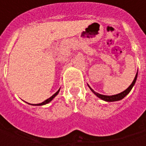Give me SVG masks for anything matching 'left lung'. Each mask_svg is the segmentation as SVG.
<instances>
[{
  "mask_svg": "<svg viewBox=\"0 0 146 146\" xmlns=\"http://www.w3.org/2000/svg\"><path fill=\"white\" fill-rule=\"evenodd\" d=\"M137 76H138V73H136V76H135V79L133 80V82L131 83V84L126 89L125 91H123L121 93H119V94H117V95H111V96H108V95H100V94H98V93H96L95 92H94L93 90H92L91 88L90 89L92 90V92L98 96V98H100L102 100H104V101L106 102H115V101H119V100H121L122 98H123L125 97L126 95L128 94L129 92H131V90L133 88V86L135 85V81H136V79H137Z\"/></svg>",
  "mask_w": 146,
  "mask_h": 146,
  "instance_id": "1",
  "label": "left lung"
}]
</instances>
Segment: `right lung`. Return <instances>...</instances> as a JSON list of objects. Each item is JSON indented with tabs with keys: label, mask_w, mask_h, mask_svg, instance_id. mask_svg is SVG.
I'll use <instances>...</instances> for the list:
<instances>
[{
	"label": "right lung",
	"mask_w": 146,
	"mask_h": 146,
	"mask_svg": "<svg viewBox=\"0 0 146 146\" xmlns=\"http://www.w3.org/2000/svg\"><path fill=\"white\" fill-rule=\"evenodd\" d=\"M58 92H59V90H58V92H56V93H54V95H52L51 97H50V98H48V99H46L45 101H44V102H41V103H39V104H31V105H33V106H42V105L47 104V103H48V102H51V100H52V99H53V98H54V97H55V96H56V95H58Z\"/></svg>",
	"instance_id": "1"
}]
</instances>
